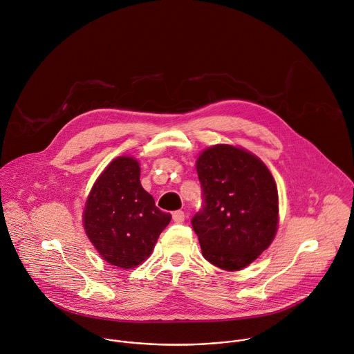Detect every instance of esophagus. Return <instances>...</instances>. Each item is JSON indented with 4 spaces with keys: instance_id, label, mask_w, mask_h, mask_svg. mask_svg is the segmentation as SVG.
Instances as JSON below:
<instances>
[{
    "instance_id": "1",
    "label": "esophagus",
    "mask_w": 354,
    "mask_h": 354,
    "mask_svg": "<svg viewBox=\"0 0 354 354\" xmlns=\"http://www.w3.org/2000/svg\"><path fill=\"white\" fill-rule=\"evenodd\" d=\"M184 220H185V214H184V212L177 210V212H174V213H173V221H174V223L181 224V223H184Z\"/></svg>"
}]
</instances>
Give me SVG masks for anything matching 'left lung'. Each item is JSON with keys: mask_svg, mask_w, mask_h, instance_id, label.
<instances>
[{"mask_svg": "<svg viewBox=\"0 0 354 354\" xmlns=\"http://www.w3.org/2000/svg\"><path fill=\"white\" fill-rule=\"evenodd\" d=\"M203 207L192 218L203 257L224 270L250 265L273 241L279 196L273 176L254 153L228 144L196 160Z\"/></svg>", "mask_w": 354, "mask_h": 354, "instance_id": "1", "label": "left lung"}]
</instances>
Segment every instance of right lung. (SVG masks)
<instances>
[{
  "label": "right lung",
  "mask_w": 354,
  "mask_h": 354,
  "mask_svg": "<svg viewBox=\"0 0 354 354\" xmlns=\"http://www.w3.org/2000/svg\"><path fill=\"white\" fill-rule=\"evenodd\" d=\"M171 216L141 187L140 165L115 158L96 180L84 210L85 232L109 263L130 269L152 252Z\"/></svg>",
  "instance_id": "obj_1"
}]
</instances>
